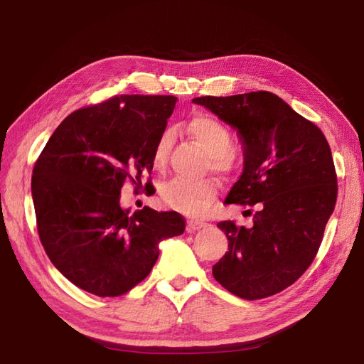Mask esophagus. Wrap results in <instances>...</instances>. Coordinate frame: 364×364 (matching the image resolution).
<instances>
[{
    "mask_svg": "<svg viewBox=\"0 0 364 364\" xmlns=\"http://www.w3.org/2000/svg\"><path fill=\"white\" fill-rule=\"evenodd\" d=\"M205 225H206V223L202 222V220L189 219V220H188V225H186V230H188V233H194V231H197V230H200V228H203Z\"/></svg>",
    "mask_w": 364,
    "mask_h": 364,
    "instance_id": "1",
    "label": "esophagus"
}]
</instances>
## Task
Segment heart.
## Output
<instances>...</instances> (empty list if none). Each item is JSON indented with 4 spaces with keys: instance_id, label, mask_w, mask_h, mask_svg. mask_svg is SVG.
I'll list each match as a JSON object with an SVG mask.
<instances>
[{
    "instance_id": "heart-1",
    "label": "heart",
    "mask_w": 364,
    "mask_h": 364,
    "mask_svg": "<svg viewBox=\"0 0 364 364\" xmlns=\"http://www.w3.org/2000/svg\"><path fill=\"white\" fill-rule=\"evenodd\" d=\"M189 134L196 139L198 145L211 156V166L214 170L225 172L231 167V150H233V136L230 129L211 115H198L188 125ZM175 133L173 129H164L156 139L153 146V166L162 168L166 166L168 151L172 149ZM164 203L183 214L200 218L205 215L218 196V188L210 180L191 181L184 178H173L162 184L159 189Z\"/></svg>"
}]
</instances>
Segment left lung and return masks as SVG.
<instances>
[{"label":"left lung","mask_w":364,"mask_h":364,"mask_svg":"<svg viewBox=\"0 0 364 364\" xmlns=\"http://www.w3.org/2000/svg\"><path fill=\"white\" fill-rule=\"evenodd\" d=\"M192 102L236 128L244 144V172L225 203L258 208L252 227L218 223L228 252L213 266V275L241 299L274 296L310 267L335 210L338 180L330 145L313 122L272 92Z\"/></svg>","instance_id":"1"}]
</instances>
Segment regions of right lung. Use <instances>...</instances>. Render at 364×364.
Here are the masks:
<instances>
[{
  "label": "right lung",
  "mask_w": 364,
  "mask_h": 364,
  "mask_svg": "<svg viewBox=\"0 0 364 364\" xmlns=\"http://www.w3.org/2000/svg\"><path fill=\"white\" fill-rule=\"evenodd\" d=\"M175 103L172 95H120L81 107L36 161L31 192L43 249L67 280L98 297L133 289L150 274L162 239L186 228L176 211L120 208L125 181L139 188L151 172Z\"/></svg>",
  "instance_id": "obj_1"
}]
</instances>
